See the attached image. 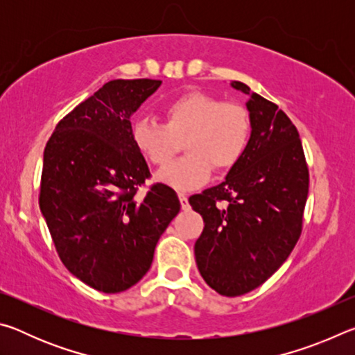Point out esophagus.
I'll return each instance as SVG.
<instances>
[{"instance_id":"esophagus-1","label":"esophagus","mask_w":355,"mask_h":355,"mask_svg":"<svg viewBox=\"0 0 355 355\" xmlns=\"http://www.w3.org/2000/svg\"><path fill=\"white\" fill-rule=\"evenodd\" d=\"M178 199H180V203H182V208H183V209H189L188 196L183 194V192H180V194H178Z\"/></svg>"}]
</instances>
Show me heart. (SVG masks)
Returning <instances> with one entry per match:
<instances>
[{"instance_id": "b5f03b06", "label": "heart", "mask_w": 355, "mask_h": 355, "mask_svg": "<svg viewBox=\"0 0 355 355\" xmlns=\"http://www.w3.org/2000/svg\"><path fill=\"white\" fill-rule=\"evenodd\" d=\"M164 125L137 119L131 141L144 158L163 166L184 144L186 156L156 173V180L177 191L205 184L214 167L224 172L236 166L249 147V111L238 103H222L213 95L191 91L163 106Z\"/></svg>"}]
</instances>
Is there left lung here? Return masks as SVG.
Masks as SVG:
<instances>
[{
  "label": "left lung",
  "instance_id": "obj_1",
  "mask_svg": "<svg viewBox=\"0 0 355 355\" xmlns=\"http://www.w3.org/2000/svg\"><path fill=\"white\" fill-rule=\"evenodd\" d=\"M230 86L249 95V147L224 182L189 203L205 222L194 245L199 272L214 291L233 297L264 284L291 254L302 230L309 169L286 114L248 84Z\"/></svg>",
  "mask_w": 355,
  "mask_h": 355
}]
</instances>
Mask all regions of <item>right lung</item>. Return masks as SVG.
I'll use <instances>...</instances> for the list:
<instances>
[{"instance_id":"obj_1","label":"right lung","mask_w":355,"mask_h":355,"mask_svg":"<svg viewBox=\"0 0 355 355\" xmlns=\"http://www.w3.org/2000/svg\"><path fill=\"white\" fill-rule=\"evenodd\" d=\"M161 86L158 80H114L58 123L44 152L39 205L65 268L103 293L136 285L180 211L169 186L150 177L131 141L130 119Z\"/></svg>"}]
</instances>
